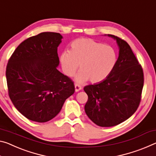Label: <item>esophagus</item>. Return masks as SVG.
<instances>
[{
	"instance_id": "34e87169",
	"label": "esophagus",
	"mask_w": 156,
	"mask_h": 156,
	"mask_svg": "<svg viewBox=\"0 0 156 156\" xmlns=\"http://www.w3.org/2000/svg\"><path fill=\"white\" fill-rule=\"evenodd\" d=\"M81 90H82V87H81L80 85H77V84H76V85H75V91H76V92H78V91H79Z\"/></svg>"
}]
</instances>
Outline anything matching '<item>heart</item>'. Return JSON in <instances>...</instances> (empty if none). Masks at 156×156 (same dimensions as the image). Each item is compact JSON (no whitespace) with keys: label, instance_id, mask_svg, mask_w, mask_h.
Returning a JSON list of instances; mask_svg holds the SVG:
<instances>
[{"label":"heart","instance_id":"heart-1","mask_svg":"<svg viewBox=\"0 0 156 156\" xmlns=\"http://www.w3.org/2000/svg\"><path fill=\"white\" fill-rule=\"evenodd\" d=\"M62 69L66 76H76L78 83L90 80L98 83L108 77L115 68L117 61L116 50L110 45H105L90 38H80L72 41L70 51L62 52L59 57Z\"/></svg>","mask_w":156,"mask_h":156}]
</instances>
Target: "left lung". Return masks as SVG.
Returning <instances> with one entry per match:
<instances>
[{"label": "left lung", "instance_id": "1", "mask_svg": "<svg viewBox=\"0 0 156 156\" xmlns=\"http://www.w3.org/2000/svg\"><path fill=\"white\" fill-rule=\"evenodd\" d=\"M108 36L119 47L115 68L105 80L84 87L88 96L85 113L101 127L117 126L131 117L140 105L144 85L142 66L130 46L117 36Z\"/></svg>", "mask_w": 156, "mask_h": 156}]
</instances>
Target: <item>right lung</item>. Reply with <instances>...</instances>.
Masks as SVG:
<instances>
[{
    "label": "right lung",
    "instance_id": "1",
    "mask_svg": "<svg viewBox=\"0 0 156 156\" xmlns=\"http://www.w3.org/2000/svg\"><path fill=\"white\" fill-rule=\"evenodd\" d=\"M60 33L45 32L16 48L6 69L9 96L17 110L33 122L50 121L75 91L73 81L58 70Z\"/></svg>",
    "mask_w": 156,
    "mask_h": 156
}]
</instances>
